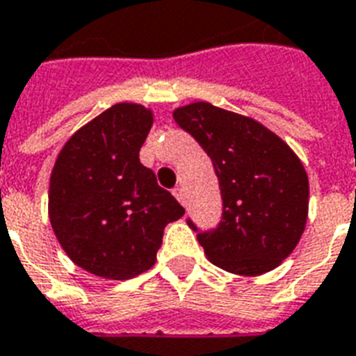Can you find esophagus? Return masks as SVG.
<instances>
[{
  "mask_svg": "<svg viewBox=\"0 0 356 356\" xmlns=\"http://www.w3.org/2000/svg\"><path fill=\"white\" fill-rule=\"evenodd\" d=\"M172 195L178 198V202H181L184 206H186L187 198H186V191H184V187H175V189H172Z\"/></svg>",
  "mask_w": 356,
  "mask_h": 356,
  "instance_id": "obj_1",
  "label": "esophagus"
}]
</instances>
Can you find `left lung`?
I'll use <instances>...</instances> for the list:
<instances>
[{
  "label": "left lung",
  "mask_w": 356,
  "mask_h": 356,
  "mask_svg": "<svg viewBox=\"0 0 356 356\" xmlns=\"http://www.w3.org/2000/svg\"><path fill=\"white\" fill-rule=\"evenodd\" d=\"M175 120L211 159L222 198L221 221L197 232L211 264L236 275L275 269L307 225L308 176L280 137L252 118L197 102Z\"/></svg>",
  "instance_id": "left-lung-1"
}]
</instances>
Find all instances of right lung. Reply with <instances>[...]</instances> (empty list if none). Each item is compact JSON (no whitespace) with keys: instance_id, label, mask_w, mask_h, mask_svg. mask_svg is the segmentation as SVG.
Returning <instances> with one entry per match:
<instances>
[{"instance_id":"add662e5","label":"right lung","mask_w":356,"mask_h":356,"mask_svg":"<svg viewBox=\"0 0 356 356\" xmlns=\"http://www.w3.org/2000/svg\"><path fill=\"white\" fill-rule=\"evenodd\" d=\"M152 113L117 104L68 139L49 180V221L76 266L113 280L154 266L186 209L139 161Z\"/></svg>"}]
</instances>
